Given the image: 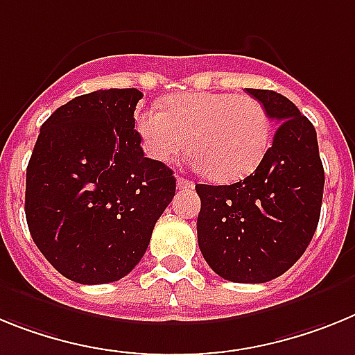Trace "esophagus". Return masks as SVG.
Instances as JSON below:
<instances>
[{
    "label": "esophagus",
    "instance_id": "1",
    "mask_svg": "<svg viewBox=\"0 0 355 355\" xmlns=\"http://www.w3.org/2000/svg\"><path fill=\"white\" fill-rule=\"evenodd\" d=\"M177 187H178V189H191V187H193V182L187 180V178H184V177H180V175H178V177H177Z\"/></svg>",
    "mask_w": 355,
    "mask_h": 355
}]
</instances>
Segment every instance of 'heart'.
I'll return each instance as SVG.
<instances>
[{
    "mask_svg": "<svg viewBox=\"0 0 355 355\" xmlns=\"http://www.w3.org/2000/svg\"><path fill=\"white\" fill-rule=\"evenodd\" d=\"M144 152L168 162L187 150L195 164L214 182L250 175L266 155L271 121L257 98L232 92H187L164 101V110L135 116Z\"/></svg>",
    "mask_w": 355,
    "mask_h": 355,
    "instance_id": "heart-1",
    "label": "heart"
}]
</instances>
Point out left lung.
<instances>
[{"label": "left lung", "instance_id": "1", "mask_svg": "<svg viewBox=\"0 0 355 355\" xmlns=\"http://www.w3.org/2000/svg\"><path fill=\"white\" fill-rule=\"evenodd\" d=\"M277 130L254 173L230 186L198 184L196 230L209 266L232 282L261 284L297 263L318 227L323 173L313 123L275 91L246 89Z\"/></svg>", "mask_w": 355, "mask_h": 355}]
</instances>
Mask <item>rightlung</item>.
<instances>
[{"label":"right lung","instance_id":"obj_1","mask_svg":"<svg viewBox=\"0 0 355 355\" xmlns=\"http://www.w3.org/2000/svg\"><path fill=\"white\" fill-rule=\"evenodd\" d=\"M143 92L73 98L41 126L26 168L24 212L49 264L78 284L128 275L175 196L173 171L144 157L134 130Z\"/></svg>","mask_w":355,"mask_h":355}]
</instances>
